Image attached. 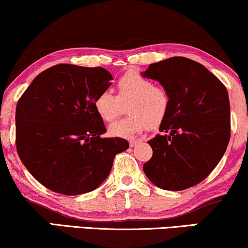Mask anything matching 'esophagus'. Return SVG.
<instances>
[{
    "instance_id": "esophagus-1",
    "label": "esophagus",
    "mask_w": 248,
    "mask_h": 248,
    "mask_svg": "<svg viewBox=\"0 0 248 248\" xmlns=\"http://www.w3.org/2000/svg\"><path fill=\"white\" fill-rule=\"evenodd\" d=\"M137 144H140V140H130V142H129V145H130V147H135V146H137Z\"/></svg>"
}]
</instances>
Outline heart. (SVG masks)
<instances>
[{
    "label": "heart",
    "instance_id": "heart-1",
    "mask_svg": "<svg viewBox=\"0 0 248 248\" xmlns=\"http://www.w3.org/2000/svg\"><path fill=\"white\" fill-rule=\"evenodd\" d=\"M127 104L128 117L109 124L108 133L113 137L134 139L147 127L155 129L167 117L170 96L165 88L155 86L137 72H127L117 82V95L108 92L98 93L93 102L96 113L104 121H112Z\"/></svg>",
    "mask_w": 248,
    "mask_h": 248
}]
</instances>
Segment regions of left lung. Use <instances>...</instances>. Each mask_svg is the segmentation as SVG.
Masks as SVG:
<instances>
[{
	"label": "left lung",
	"instance_id": "8db88e82",
	"mask_svg": "<svg viewBox=\"0 0 248 248\" xmlns=\"http://www.w3.org/2000/svg\"><path fill=\"white\" fill-rule=\"evenodd\" d=\"M158 81L170 96V108L150 140L152 158L143 166L160 189L186 190L211 174L230 140V103L227 88L199 62L171 57L153 62L140 73Z\"/></svg>",
	"mask_w": 248,
	"mask_h": 248
}]
</instances>
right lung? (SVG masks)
<instances>
[{"label": "right lung", "mask_w": 248, "mask_h": 248, "mask_svg": "<svg viewBox=\"0 0 248 248\" xmlns=\"http://www.w3.org/2000/svg\"><path fill=\"white\" fill-rule=\"evenodd\" d=\"M113 80L103 67L59 64L41 72L16 108V145L27 170L49 190L78 196L106 180L117 153L129 143L103 139L93 108Z\"/></svg>", "instance_id": "1"}]
</instances>
